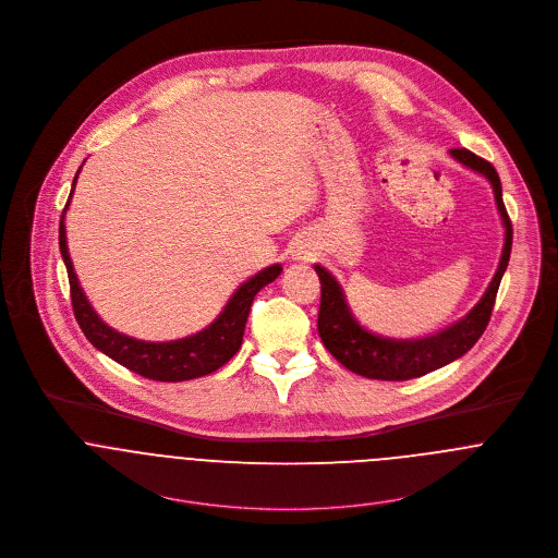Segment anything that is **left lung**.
<instances>
[{
    "mask_svg": "<svg viewBox=\"0 0 558 558\" xmlns=\"http://www.w3.org/2000/svg\"><path fill=\"white\" fill-rule=\"evenodd\" d=\"M449 155L471 171L483 175L492 191H494V202L505 228V242H502V253L498 268L485 288L483 296L478 299L477 305L464 316L451 324L449 328L429 335V337H416V339H393L378 335L374 330H367L356 316L352 314L345 292L341 283L324 268L316 264V272L319 277V299L318 332L322 337V343L326 350L350 372L372 378V380H412L418 376H425L434 369H440L460 356H464L475 343L478 337L483 335L494 299L500 286V279L507 270L509 255H511V240H513V230L511 221L507 217L505 204H502V186L496 169L487 160L478 159L477 155L469 153L466 148L460 150H449Z\"/></svg>",
    "mask_w": 558,
    "mask_h": 558,
    "instance_id": "1",
    "label": "left lung"
}]
</instances>
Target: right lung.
Returning a JSON list of instances; mask_svg holds the SVG:
<instances>
[{
  "instance_id": "add662e5",
  "label": "right lung",
  "mask_w": 558,
  "mask_h": 558,
  "mask_svg": "<svg viewBox=\"0 0 558 558\" xmlns=\"http://www.w3.org/2000/svg\"><path fill=\"white\" fill-rule=\"evenodd\" d=\"M80 171L73 180V189H71L66 208L60 219V253H62V259L69 270L75 318L80 322L81 330L87 337V341L96 350H100L102 354L113 359L116 363L124 365L126 369L144 376V378L159 380V383L193 380V378L208 376V374L217 372L219 367H223L239 352L244 324L248 318L251 303H253L255 294L264 286L272 283L281 275L283 266L281 264L266 266L264 270L255 272L244 283H240L236 292L230 296V301L221 310V314L213 319L206 328H202L189 337L171 339V341H144V339L129 337V335L111 328L94 312V307L89 305V301L81 288L80 277L75 272V266H73L71 253H69L66 210L73 199Z\"/></svg>"
}]
</instances>
